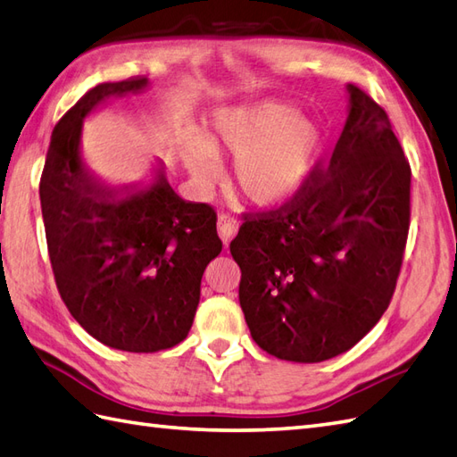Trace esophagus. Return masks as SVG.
<instances>
[{
  "mask_svg": "<svg viewBox=\"0 0 457 457\" xmlns=\"http://www.w3.org/2000/svg\"><path fill=\"white\" fill-rule=\"evenodd\" d=\"M238 219L228 215V212H222V215H219V220H217V227H219V237L222 238V242L225 245H228V242L235 238L237 230H238Z\"/></svg>",
  "mask_w": 457,
  "mask_h": 457,
  "instance_id": "esophagus-1",
  "label": "esophagus"
}]
</instances>
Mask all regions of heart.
I'll use <instances>...</instances> for the list:
<instances>
[{
  "mask_svg": "<svg viewBox=\"0 0 457 457\" xmlns=\"http://www.w3.org/2000/svg\"><path fill=\"white\" fill-rule=\"evenodd\" d=\"M322 150V137L295 107L279 101L220 111L205 143L187 150L194 176H219V152L237 158L235 186L254 205L271 207L305 186Z\"/></svg>",
  "mask_w": 457,
  "mask_h": 457,
  "instance_id": "1",
  "label": "heart"
}]
</instances>
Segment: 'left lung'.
<instances>
[{"instance_id":"1","label":"left lung","mask_w":457,"mask_h":457,"mask_svg":"<svg viewBox=\"0 0 457 457\" xmlns=\"http://www.w3.org/2000/svg\"><path fill=\"white\" fill-rule=\"evenodd\" d=\"M350 115L327 166L279 207L246 215L230 254L258 346L312 363L350 350L397 287L411 225V164L378 101L348 86Z\"/></svg>"}]
</instances>
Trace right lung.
Segmentation results:
<instances>
[{
	"label": "right lung",
	"instance_id": "right-lung-1",
	"mask_svg": "<svg viewBox=\"0 0 457 457\" xmlns=\"http://www.w3.org/2000/svg\"><path fill=\"white\" fill-rule=\"evenodd\" d=\"M145 76L91 87L58 120L40 176L50 266L70 314L105 346L160 352L187 337L201 278L222 242L207 203L179 199L164 176L117 197L79 162L84 117L111 96L137 94Z\"/></svg>",
	"mask_w": 457,
	"mask_h": 457
}]
</instances>
